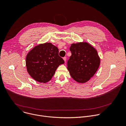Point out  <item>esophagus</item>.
I'll return each mask as SVG.
<instances>
[{
  "label": "esophagus",
  "mask_w": 126,
  "mask_h": 126,
  "mask_svg": "<svg viewBox=\"0 0 126 126\" xmlns=\"http://www.w3.org/2000/svg\"><path fill=\"white\" fill-rule=\"evenodd\" d=\"M66 59H67L66 57H64V58H63V60H64V61H65V62H66Z\"/></svg>",
  "instance_id": "34e87169"
}]
</instances>
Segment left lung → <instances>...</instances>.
Listing matches in <instances>:
<instances>
[{
  "instance_id": "obj_1",
  "label": "left lung",
  "mask_w": 126,
  "mask_h": 126,
  "mask_svg": "<svg viewBox=\"0 0 126 126\" xmlns=\"http://www.w3.org/2000/svg\"><path fill=\"white\" fill-rule=\"evenodd\" d=\"M72 55L67 62V69L72 78L79 83L89 81L97 71L100 59L96 49L87 42L72 44Z\"/></svg>"
}]
</instances>
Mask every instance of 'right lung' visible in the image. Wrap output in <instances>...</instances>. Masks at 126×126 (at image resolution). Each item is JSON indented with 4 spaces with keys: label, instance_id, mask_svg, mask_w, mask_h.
I'll use <instances>...</instances> for the list:
<instances>
[{
    "label": "right lung",
    "instance_id": "obj_1",
    "mask_svg": "<svg viewBox=\"0 0 126 126\" xmlns=\"http://www.w3.org/2000/svg\"><path fill=\"white\" fill-rule=\"evenodd\" d=\"M59 49L50 43L39 44L27 54V72L35 80L46 83L51 79L57 68L64 63L59 55Z\"/></svg>",
    "mask_w": 126,
    "mask_h": 126
}]
</instances>
